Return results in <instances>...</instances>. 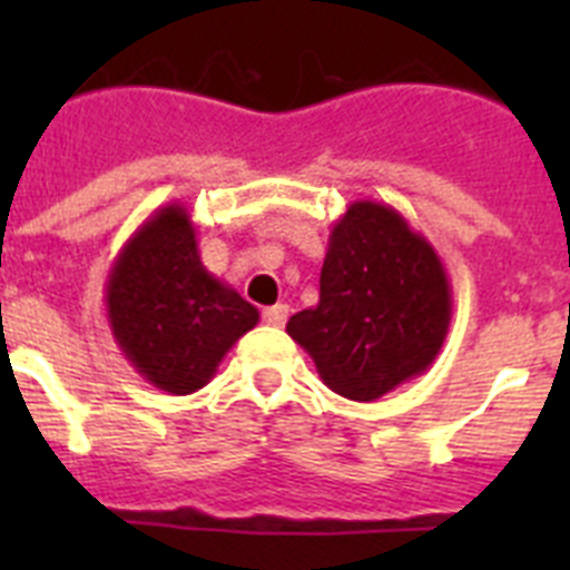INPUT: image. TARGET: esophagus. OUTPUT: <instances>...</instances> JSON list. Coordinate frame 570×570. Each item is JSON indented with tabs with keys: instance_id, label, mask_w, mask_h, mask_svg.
<instances>
[{
	"instance_id": "obj_1",
	"label": "esophagus",
	"mask_w": 570,
	"mask_h": 570,
	"mask_svg": "<svg viewBox=\"0 0 570 570\" xmlns=\"http://www.w3.org/2000/svg\"><path fill=\"white\" fill-rule=\"evenodd\" d=\"M288 305H271V308L262 311V320L268 322V325H274V328H282L285 320H288Z\"/></svg>"
}]
</instances>
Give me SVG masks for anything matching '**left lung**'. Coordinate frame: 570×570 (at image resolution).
Wrapping results in <instances>:
<instances>
[{"instance_id":"8db88e82","label":"left lung","mask_w":570,"mask_h":570,"mask_svg":"<svg viewBox=\"0 0 570 570\" xmlns=\"http://www.w3.org/2000/svg\"><path fill=\"white\" fill-rule=\"evenodd\" d=\"M451 308L434 245L391 205L360 199L331 228L320 302L285 331L334 394L374 402L434 365Z\"/></svg>"}]
</instances>
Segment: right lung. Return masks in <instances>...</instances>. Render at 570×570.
Instances as JSON below:
<instances>
[{
    "instance_id": "obj_1",
    "label": "right lung",
    "mask_w": 570,
    "mask_h": 570,
    "mask_svg": "<svg viewBox=\"0 0 570 570\" xmlns=\"http://www.w3.org/2000/svg\"><path fill=\"white\" fill-rule=\"evenodd\" d=\"M105 311L125 360L165 394L185 396L214 380L259 311L199 259L183 203L156 208L110 265Z\"/></svg>"
}]
</instances>
